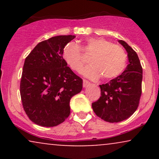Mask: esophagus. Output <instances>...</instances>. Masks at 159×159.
<instances>
[{
    "instance_id": "esophagus-1",
    "label": "esophagus",
    "mask_w": 159,
    "mask_h": 159,
    "mask_svg": "<svg viewBox=\"0 0 159 159\" xmlns=\"http://www.w3.org/2000/svg\"><path fill=\"white\" fill-rule=\"evenodd\" d=\"M90 84V83L88 81H87V80H85V79L83 80V87H87V86H89Z\"/></svg>"
}]
</instances>
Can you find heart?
<instances>
[{"label": "heart", "instance_id": "heart-1", "mask_svg": "<svg viewBox=\"0 0 159 159\" xmlns=\"http://www.w3.org/2000/svg\"><path fill=\"white\" fill-rule=\"evenodd\" d=\"M84 53L93 54L89 60L90 66L82 73L91 80H97L101 76L105 80L118 77L125 70L127 64V54L122 46L113 44L104 38H90L81 46ZM62 57L69 68L81 72L84 65L83 55L80 47L75 43L65 45Z\"/></svg>", "mask_w": 159, "mask_h": 159}]
</instances>
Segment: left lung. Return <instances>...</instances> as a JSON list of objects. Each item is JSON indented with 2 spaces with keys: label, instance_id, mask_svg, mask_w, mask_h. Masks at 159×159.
Listing matches in <instances>:
<instances>
[{
  "label": "left lung",
  "instance_id": "8db88e82",
  "mask_svg": "<svg viewBox=\"0 0 159 159\" xmlns=\"http://www.w3.org/2000/svg\"><path fill=\"white\" fill-rule=\"evenodd\" d=\"M119 43L126 50L129 63L120 76L99 85L101 96L92 103L96 116L108 123H119L132 116L142 93L143 69L138 54L123 40Z\"/></svg>",
  "mask_w": 159,
  "mask_h": 159
}]
</instances>
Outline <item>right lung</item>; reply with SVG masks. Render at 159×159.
<instances>
[{"mask_svg": "<svg viewBox=\"0 0 159 159\" xmlns=\"http://www.w3.org/2000/svg\"><path fill=\"white\" fill-rule=\"evenodd\" d=\"M75 36H57L40 42L25 58L20 82L21 102L36 125L53 127L70 114V99L82 90V79L67 66L64 46Z\"/></svg>", "mask_w": 159, "mask_h": 159, "instance_id": "1", "label": "right lung"}]
</instances>
